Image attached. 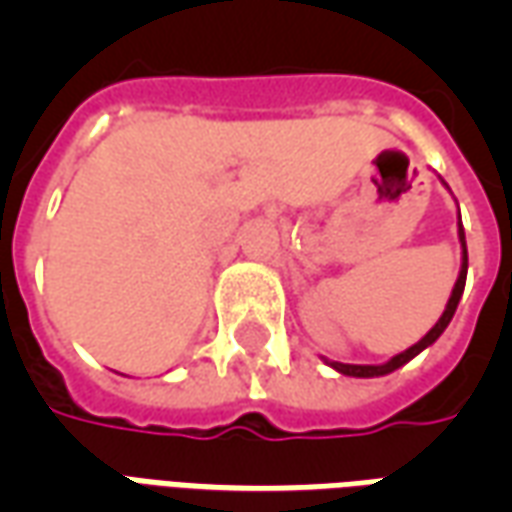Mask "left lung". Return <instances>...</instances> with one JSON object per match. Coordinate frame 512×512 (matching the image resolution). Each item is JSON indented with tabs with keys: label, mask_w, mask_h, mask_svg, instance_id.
Listing matches in <instances>:
<instances>
[{
	"label": "left lung",
	"mask_w": 512,
	"mask_h": 512,
	"mask_svg": "<svg viewBox=\"0 0 512 512\" xmlns=\"http://www.w3.org/2000/svg\"><path fill=\"white\" fill-rule=\"evenodd\" d=\"M444 183V180H441ZM447 186V183H444ZM450 189V186H447ZM458 241H461V271H458V279H455V285H452V293L450 299H447V307H444V312H441V318L436 323H433V329H430L419 343H414L411 348H406L403 354L392 356L389 362H384V365H345V362H332V359H326V356H321L326 365L332 367V370H337L340 376H351V378H378V376H389V373H395L397 367H403L406 362H411L414 356L422 354L425 348H430V345L439 340L441 334H444V329L450 326L452 315H455V310H458V301H461L463 296V288H466V271H469V255H466V233H463V224H461V211H458Z\"/></svg>",
	"instance_id": "1"
}]
</instances>
